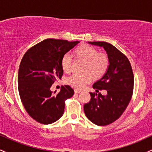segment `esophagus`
Here are the masks:
<instances>
[{"label": "esophagus", "mask_w": 152, "mask_h": 152, "mask_svg": "<svg viewBox=\"0 0 152 152\" xmlns=\"http://www.w3.org/2000/svg\"><path fill=\"white\" fill-rule=\"evenodd\" d=\"M81 90L77 89V88H75V89H74L75 94H78V93H80V92H81Z\"/></svg>", "instance_id": "esophagus-1"}]
</instances>
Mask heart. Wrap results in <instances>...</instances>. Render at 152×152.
I'll return each mask as SVG.
<instances>
[{"label":"heart","mask_w":152,"mask_h":152,"mask_svg":"<svg viewBox=\"0 0 152 152\" xmlns=\"http://www.w3.org/2000/svg\"><path fill=\"white\" fill-rule=\"evenodd\" d=\"M76 55L79 58H83L87 61L86 73H74L66 79L68 84L76 88H83L86 84L89 83L93 79L94 74L100 75L106 70L109 66V58L104 53H98L94 47L87 44L80 46L76 50ZM72 56L71 53H66L62 56L61 65L65 72H69L72 66Z\"/></svg>","instance_id":"heart-1"}]
</instances>
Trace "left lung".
<instances>
[{"instance_id":"left-lung-1","label":"left lung","mask_w":152,"mask_h":152,"mask_svg":"<svg viewBox=\"0 0 152 152\" xmlns=\"http://www.w3.org/2000/svg\"><path fill=\"white\" fill-rule=\"evenodd\" d=\"M102 46L108 54L109 66L104 76L94 83L95 89L106 90L104 96L90 92L91 100L83 106L86 117L98 126H106L121 116L129 104L134 89V74L127 57L111 43L88 42Z\"/></svg>"}]
</instances>
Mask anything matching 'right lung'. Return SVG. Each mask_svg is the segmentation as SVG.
I'll list each match as a JSON object with an SVG mask.
<instances>
[{
	"instance_id": "right-lung-1",
	"label": "right lung",
	"mask_w": 152,
	"mask_h": 152,
	"mask_svg": "<svg viewBox=\"0 0 152 152\" xmlns=\"http://www.w3.org/2000/svg\"><path fill=\"white\" fill-rule=\"evenodd\" d=\"M78 43L48 38L29 48L23 56L18 74L19 95L26 111L36 121L49 124L64 114L65 101L74 95V89L64 85L58 93H53L50 88L64 74L62 56Z\"/></svg>"
}]
</instances>
